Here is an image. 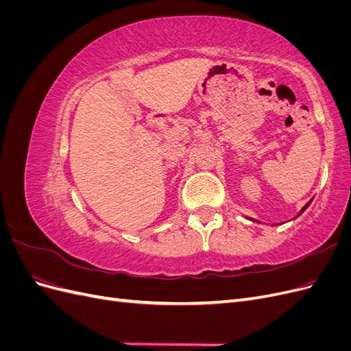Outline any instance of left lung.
Returning a JSON list of instances; mask_svg holds the SVG:
<instances>
[{"label":"left lung","instance_id":"obj_1","mask_svg":"<svg viewBox=\"0 0 351 351\" xmlns=\"http://www.w3.org/2000/svg\"><path fill=\"white\" fill-rule=\"evenodd\" d=\"M311 202H312V200H311ZM311 202H307V204H306V205H304V206L302 208V210L299 212V215H302V214H303V212H304V210L307 209V206H309V205H311ZM299 215H297V217H299ZM250 221H253V222H258L256 219H250Z\"/></svg>","mask_w":351,"mask_h":351}]
</instances>
